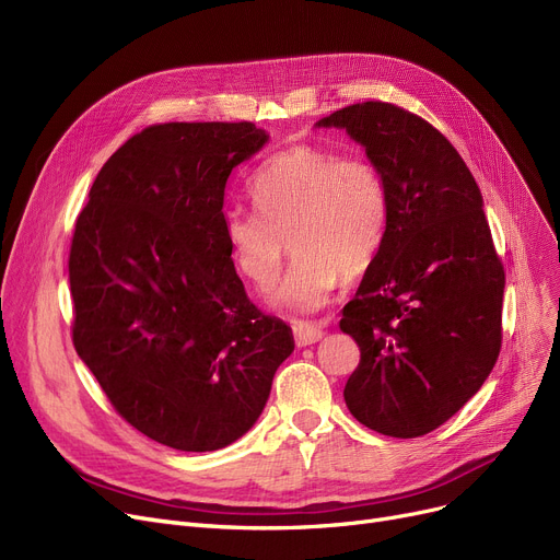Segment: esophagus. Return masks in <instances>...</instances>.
Segmentation results:
<instances>
[{"mask_svg": "<svg viewBox=\"0 0 560 560\" xmlns=\"http://www.w3.org/2000/svg\"><path fill=\"white\" fill-rule=\"evenodd\" d=\"M322 336H325V331L317 329V327H311V325H298L295 327V342H298V347L313 345V342L322 340Z\"/></svg>", "mask_w": 560, "mask_h": 560, "instance_id": "1", "label": "esophagus"}]
</instances>
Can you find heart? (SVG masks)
<instances>
[{"label":"heart","mask_w":560,"mask_h":560,"mask_svg":"<svg viewBox=\"0 0 560 560\" xmlns=\"http://www.w3.org/2000/svg\"><path fill=\"white\" fill-rule=\"evenodd\" d=\"M252 197L260 213L231 211L224 238L235 270L256 290L275 285L290 241L298 258L272 295L279 311L322 308L342 279H361L384 247L388 188L363 156L295 144L254 176Z\"/></svg>","instance_id":"b5f03b06"}]
</instances>
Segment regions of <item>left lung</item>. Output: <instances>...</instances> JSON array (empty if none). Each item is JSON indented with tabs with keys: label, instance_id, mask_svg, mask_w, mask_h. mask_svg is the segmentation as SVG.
I'll return each mask as SVG.
<instances>
[{
	"label": "left lung",
	"instance_id": "obj_1",
	"mask_svg": "<svg viewBox=\"0 0 560 560\" xmlns=\"http://www.w3.org/2000/svg\"><path fill=\"white\" fill-rule=\"evenodd\" d=\"M317 127L361 142L390 199L384 247L342 308L361 349L347 408L376 433L424 435L483 386L502 349L506 279L481 190L454 144L401 106L351 104Z\"/></svg>",
	"mask_w": 560,
	"mask_h": 560
}]
</instances>
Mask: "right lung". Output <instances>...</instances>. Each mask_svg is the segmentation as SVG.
<instances>
[{
    "mask_svg": "<svg viewBox=\"0 0 560 560\" xmlns=\"http://www.w3.org/2000/svg\"><path fill=\"white\" fill-rule=\"evenodd\" d=\"M268 142L252 122H165L100 170L70 247L72 342L133 429L182 452L258 420L295 340L247 298L224 238L231 172Z\"/></svg>",
    "mask_w": 560,
    "mask_h": 560,
    "instance_id": "obj_1",
    "label": "right lung"
}]
</instances>
